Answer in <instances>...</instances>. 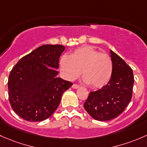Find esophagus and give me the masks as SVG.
Listing matches in <instances>:
<instances>
[{
  "instance_id": "1",
  "label": "esophagus",
  "mask_w": 147,
  "mask_h": 147,
  "mask_svg": "<svg viewBox=\"0 0 147 147\" xmlns=\"http://www.w3.org/2000/svg\"><path fill=\"white\" fill-rule=\"evenodd\" d=\"M79 87H80V86H78V85H77V84H73V86H72V88L74 89L78 88Z\"/></svg>"
}]
</instances>
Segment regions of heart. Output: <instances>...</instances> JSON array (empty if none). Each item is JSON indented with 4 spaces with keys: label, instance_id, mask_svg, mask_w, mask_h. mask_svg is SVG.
<instances>
[{
    "label": "heart",
    "instance_id": "b5f03b06",
    "mask_svg": "<svg viewBox=\"0 0 147 147\" xmlns=\"http://www.w3.org/2000/svg\"><path fill=\"white\" fill-rule=\"evenodd\" d=\"M60 70L63 76L74 81L82 73L84 80L93 88L105 86L113 74L111 58L105 53H100L91 46L75 49L70 56L64 55L60 59Z\"/></svg>",
    "mask_w": 147,
    "mask_h": 147
}]
</instances>
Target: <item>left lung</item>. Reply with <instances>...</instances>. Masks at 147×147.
Wrapping results in <instances>:
<instances>
[{
	"label": "left lung",
	"mask_w": 147,
	"mask_h": 147,
	"mask_svg": "<svg viewBox=\"0 0 147 147\" xmlns=\"http://www.w3.org/2000/svg\"><path fill=\"white\" fill-rule=\"evenodd\" d=\"M110 57L113 70L110 81L99 90L90 92L84 104L87 113L98 121H108L117 117L125 110L132 97V70L112 50Z\"/></svg>",
	"instance_id": "8db88e82"
}]
</instances>
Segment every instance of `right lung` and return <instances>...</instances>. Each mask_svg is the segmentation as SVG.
<instances>
[{"label": "right lung", "mask_w": 147, "mask_h": 147, "mask_svg": "<svg viewBox=\"0 0 147 147\" xmlns=\"http://www.w3.org/2000/svg\"><path fill=\"white\" fill-rule=\"evenodd\" d=\"M65 47L45 45L22 57L10 71L9 101L15 113L30 122L49 118L71 82L57 76Z\"/></svg>", "instance_id": "add662e5"}]
</instances>
